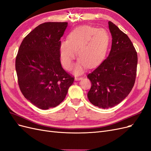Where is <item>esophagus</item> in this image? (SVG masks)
I'll use <instances>...</instances> for the list:
<instances>
[{
    "instance_id": "1",
    "label": "esophagus",
    "mask_w": 151,
    "mask_h": 151,
    "mask_svg": "<svg viewBox=\"0 0 151 151\" xmlns=\"http://www.w3.org/2000/svg\"><path fill=\"white\" fill-rule=\"evenodd\" d=\"M83 79V77H75V80L76 81H79Z\"/></svg>"
}]
</instances>
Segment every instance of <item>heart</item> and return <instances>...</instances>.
<instances>
[{
	"instance_id": "obj_1",
	"label": "heart",
	"mask_w": 151,
	"mask_h": 151,
	"mask_svg": "<svg viewBox=\"0 0 151 151\" xmlns=\"http://www.w3.org/2000/svg\"><path fill=\"white\" fill-rule=\"evenodd\" d=\"M109 35L104 29L91 26H80L72 31L67 40L60 45V54L63 66L70 70L77 51L79 59L76 68L79 74L85 66L92 67L101 62L106 53L109 44Z\"/></svg>"
}]
</instances>
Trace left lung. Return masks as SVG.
<instances>
[{
  "label": "left lung",
  "mask_w": 151,
  "mask_h": 151,
  "mask_svg": "<svg viewBox=\"0 0 151 151\" xmlns=\"http://www.w3.org/2000/svg\"><path fill=\"white\" fill-rule=\"evenodd\" d=\"M112 45L108 57L87 76L91 82L88 93L89 101L106 109L119 104L134 86L137 67V53L125 33L109 21Z\"/></svg>",
  "instance_id": "1"
}]
</instances>
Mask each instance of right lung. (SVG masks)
<instances>
[{
    "instance_id": "add662e5",
    "label": "right lung",
    "mask_w": 151,
    "mask_h": 151,
    "mask_svg": "<svg viewBox=\"0 0 151 151\" xmlns=\"http://www.w3.org/2000/svg\"><path fill=\"white\" fill-rule=\"evenodd\" d=\"M67 22H47L22 40L16 58L18 84L25 98L42 109L54 108L65 99L74 77L62 67L60 38Z\"/></svg>"
}]
</instances>
